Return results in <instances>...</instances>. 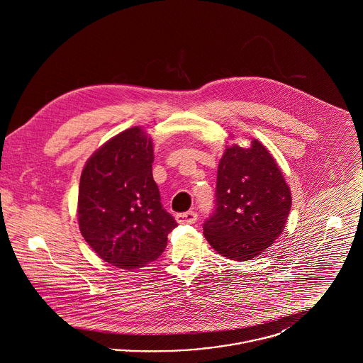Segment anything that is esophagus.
Here are the masks:
<instances>
[{
	"mask_svg": "<svg viewBox=\"0 0 363 363\" xmlns=\"http://www.w3.org/2000/svg\"><path fill=\"white\" fill-rule=\"evenodd\" d=\"M175 219L181 225H191V223H194L197 220V212L188 211V212H184V213H178L175 216Z\"/></svg>",
	"mask_w": 363,
	"mask_h": 363,
	"instance_id": "1",
	"label": "esophagus"
}]
</instances>
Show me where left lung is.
<instances>
[{
	"mask_svg": "<svg viewBox=\"0 0 363 363\" xmlns=\"http://www.w3.org/2000/svg\"><path fill=\"white\" fill-rule=\"evenodd\" d=\"M213 211L204 235L222 256L255 259L281 234L291 193L275 159L257 140L225 150L218 167Z\"/></svg>",
	"mask_w": 363,
	"mask_h": 363,
	"instance_id": "8db88e82",
	"label": "left lung"
}]
</instances>
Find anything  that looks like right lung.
Returning a JSON list of instances; mask_svg holds the SVG:
<instances>
[{
  "label": "right lung",
  "mask_w": 363,
  "mask_h": 363,
  "mask_svg": "<svg viewBox=\"0 0 363 363\" xmlns=\"http://www.w3.org/2000/svg\"><path fill=\"white\" fill-rule=\"evenodd\" d=\"M152 162V141L136 126L108 140L82 173L80 231L114 267L133 269L157 259L178 225L160 203Z\"/></svg>",
  "instance_id": "1"
}]
</instances>
